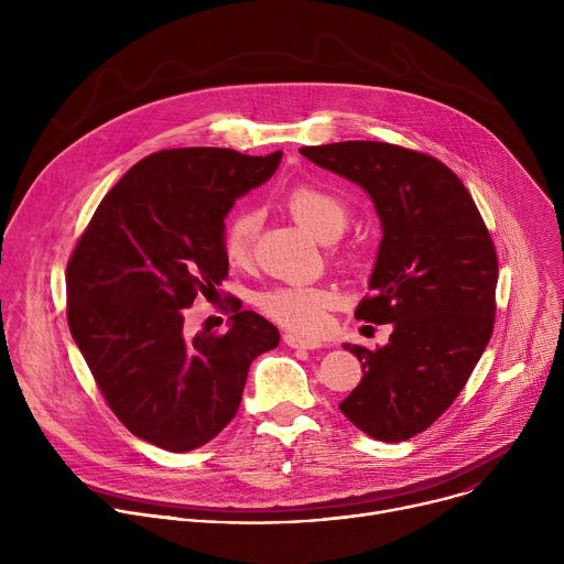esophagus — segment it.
<instances>
[{
  "instance_id": "esophagus-1",
  "label": "esophagus",
  "mask_w": 564,
  "mask_h": 564,
  "mask_svg": "<svg viewBox=\"0 0 564 564\" xmlns=\"http://www.w3.org/2000/svg\"><path fill=\"white\" fill-rule=\"evenodd\" d=\"M283 341H285L290 348H303V350H316V348H321V339L301 337V335H294V333H285V335H283Z\"/></svg>"
}]
</instances>
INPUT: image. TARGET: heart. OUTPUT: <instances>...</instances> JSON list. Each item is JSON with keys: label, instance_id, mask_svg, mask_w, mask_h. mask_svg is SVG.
<instances>
[{"label": "heart", "instance_id": "heart-1", "mask_svg": "<svg viewBox=\"0 0 564 564\" xmlns=\"http://www.w3.org/2000/svg\"><path fill=\"white\" fill-rule=\"evenodd\" d=\"M285 207L299 225L314 236L333 240L348 227L350 209L337 194L301 183L285 196ZM259 234V212L236 209L223 229V254L231 265H248ZM337 303V292L324 285H279L259 296L261 310L281 326L303 335H316L328 324V310Z\"/></svg>", "mask_w": 564, "mask_h": 564}]
</instances>
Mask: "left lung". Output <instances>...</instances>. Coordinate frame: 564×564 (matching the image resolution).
<instances>
[{
	"label": "left lung",
	"mask_w": 564,
	"mask_h": 564,
	"mask_svg": "<svg viewBox=\"0 0 564 564\" xmlns=\"http://www.w3.org/2000/svg\"><path fill=\"white\" fill-rule=\"evenodd\" d=\"M299 151L361 185L383 227L355 316L392 324V335L379 350L344 346L364 377L339 409L379 442L411 440L446 413L494 335V238L464 183L429 153L372 140Z\"/></svg>",
	"instance_id": "left-lung-1"
}]
</instances>
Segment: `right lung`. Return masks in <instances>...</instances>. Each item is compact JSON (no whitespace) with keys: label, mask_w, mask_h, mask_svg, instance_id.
<instances>
[{"label":"right lung","mask_w":564,"mask_h":564,"mask_svg":"<svg viewBox=\"0 0 564 564\" xmlns=\"http://www.w3.org/2000/svg\"><path fill=\"white\" fill-rule=\"evenodd\" d=\"M283 151L218 147L142 158L102 198L66 265V318L113 415L172 453L207 444L236 415L250 364L279 346L252 310L227 333L183 335L185 310L227 279L225 216Z\"/></svg>","instance_id":"obj_1"}]
</instances>
